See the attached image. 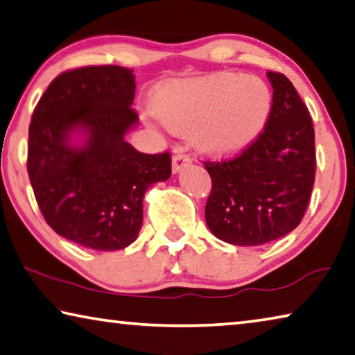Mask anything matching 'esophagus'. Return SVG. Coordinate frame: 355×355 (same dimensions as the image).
Here are the masks:
<instances>
[{
	"instance_id": "34e87169",
	"label": "esophagus",
	"mask_w": 355,
	"mask_h": 355,
	"mask_svg": "<svg viewBox=\"0 0 355 355\" xmlns=\"http://www.w3.org/2000/svg\"><path fill=\"white\" fill-rule=\"evenodd\" d=\"M191 164V156L184 153V151L180 148L175 151V155L172 157V172L177 173L180 171H183L184 167H188Z\"/></svg>"
}]
</instances>
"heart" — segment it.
Returning a JSON list of instances; mask_svg holds the SVG:
<instances>
[{"label":"heart","mask_w":355,"mask_h":355,"mask_svg":"<svg viewBox=\"0 0 355 355\" xmlns=\"http://www.w3.org/2000/svg\"><path fill=\"white\" fill-rule=\"evenodd\" d=\"M153 112L175 131L196 129V144L207 153L232 156L266 128L272 92L259 77L218 72L162 87L153 96Z\"/></svg>","instance_id":"heart-1"}]
</instances>
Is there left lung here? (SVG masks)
Instances as JSON below:
<instances>
[{
	"mask_svg": "<svg viewBox=\"0 0 355 355\" xmlns=\"http://www.w3.org/2000/svg\"><path fill=\"white\" fill-rule=\"evenodd\" d=\"M272 112L263 131L232 159L205 161L211 193L207 226L230 245L284 237L305 215L316 175L314 128L306 105L281 72H267Z\"/></svg>",
	"mask_w": 355,
	"mask_h": 355,
	"instance_id": "8db88e82",
	"label": "left lung"
}]
</instances>
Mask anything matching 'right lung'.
Listing matches in <instances>:
<instances>
[{
	"label": "right lung",
	"instance_id": "right-lung-1",
	"mask_svg": "<svg viewBox=\"0 0 355 355\" xmlns=\"http://www.w3.org/2000/svg\"><path fill=\"white\" fill-rule=\"evenodd\" d=\"M132 71L83 66L50 83L28 131V175L44 219L56 234L96 251L137 239L144 196L172 173L171 153H140L125 140L137 125ZM82 132V146L71 134Z\"/></svg>",
	"mask_w": 355,
	"mask_h": 355
}]
</instances>
